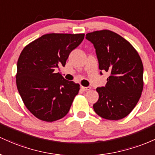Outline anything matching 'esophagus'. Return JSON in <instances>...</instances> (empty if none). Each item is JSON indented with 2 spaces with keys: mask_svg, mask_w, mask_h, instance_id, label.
Masks as SVG:
<instances>
[{
  "mask_svg": "<svg viewBox=\"0 0 155 155\" xmlns=\"http://www.w3.org/2000/svg\"><path fill=\"white\" fill-rule=\"evenodd\" d=\"M81 88H82L83 91H89L90 89H91V87L90 86H88V87H84V86H81Z\"/></svg>",
  "mask_w": 155,
  "mask_h": 155,
  "instance_id": "esophagus-1",
  "label": "esophagus"
}]
</instances>
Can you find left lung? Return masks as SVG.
Segmentation results:
<instances>
[{"instance_id": "8db88e82", "label": "left lung", "mask_w": 155, "mask_h": 155, "mask_svg": "<svg viewBox=\"0 0 155 155\" xmlns=\"http://www.w3.org/2000/svg\"><path fill=\"white\" fill-rule=\"evenodd\" d=\"M94 45L100 74L108 72L105 86L97 88L99 100L94 104L97 115L108 120L126 117L141 96L143 67L138 52L128 41L109 30L88 33Z\"/></svg>"}]
</instances>
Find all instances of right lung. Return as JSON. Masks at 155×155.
<instances>
[{
  "label": "right lung",
  "instance_id": "right-lung-1",
  "mask_svg": "<svg viewBox=\"0 0 155 155\" xmlns=\"http://www.w3.org/2000/svg\"><path fill=\"white\" fill-rule=\"evenodd\" d=\"M84 34H48L24 48L17 61V87L25 107L37 119L51 122L69 112L80 85L54 71L65 66Z\"/></svg>",
  "mask_w": 155,
  "mask_h": 155
}]
</instances>
